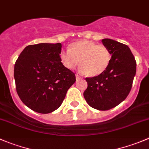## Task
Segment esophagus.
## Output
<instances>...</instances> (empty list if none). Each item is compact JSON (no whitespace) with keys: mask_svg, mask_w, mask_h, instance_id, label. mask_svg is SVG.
<instances>
[{"mask_svg":"<svg viewBox=\"0 0 149 149\" xmlns=\"http://www.w3.org/2000/svg\"><path fill=\"white\" fill-rule=\"evenodd\" d=\"M76 80H79V79H80V76H79L78 74L76 75Z\"/></svg>","mask_w":149,"mask_h":149,"instance_id":"34e87169","label":"esophagus"}]
</instances>
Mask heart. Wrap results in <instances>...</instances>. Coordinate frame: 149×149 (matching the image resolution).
I'll return each mask as SVG.
<instances>
[{
    "label": "heart",
    "instance_id": "1",
    "mask_svg": "<svg viewBox=\"0 0 149 149\" xmlns=\"http://www.w3.org/2000/svg\"><path fill=\"white\" fill-rule=\"evenodd\" d=\"M60 56L63 64L68 69L74 68L79 61L81 70L88 76L102 73L107 68L111 59L107 47L88 40L73 43L69 46L68 50L62 52Z\"/></svg>",
    "mask_w": 149,
    "mask_h": 149
}]
</instances>
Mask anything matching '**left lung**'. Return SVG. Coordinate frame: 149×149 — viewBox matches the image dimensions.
Segmentation results:
<instances>
[{
	"label": "left lung",
	"mask_w": 149,
	"mask_h": 149,
	"mask_svg": "<svg viewBox=\"0 0 149 149\" xmlns=\"http://www.w3.org/2000/svg\"><path fill=\"white\" fill-rule=\"evenodd\" d=\"M102 42L112 58L102 73L86 78L88 86L84 97L90 107L105 111L118 106L127 97L136 73V61L126 45L110 39H104Z\"/></svg>",
	"instance_id": "obj_1"
}]
</instances>
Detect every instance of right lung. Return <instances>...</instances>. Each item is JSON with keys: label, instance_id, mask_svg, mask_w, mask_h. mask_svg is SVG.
<instances>
[{"label": "right lung", "instance_id": "obj_1", "mask_svg": "<svg viewBox=\"0 0 149 149\" xmlns=\"http://www.w3.org/2000/svg\"><path fill=\"white\" fill-rule=\"evenodd\" d=\"M61 43L26 46L14 65L19 98L34 112L47 114L58 109L76 81L73 72L61 63Z\"/></svg>", "mask_w": 149, "mask_h": 149}]
</instances>
